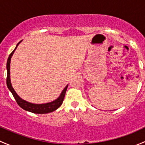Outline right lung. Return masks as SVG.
<instances>
[{"label":"right lung","instance_id":"right-lung-1","mask_svg":"<svg viewBox=\"0 0 145 145\" xmlns=\"http://www.w3.org/2000/svg\"><path fill=\"white\" fill-rule=\"evenodd\" d=\"M20 42H19V43H17L15 49H14V50L10 53V55H9V57H8V62H7V71H8V74H7L6 83H7V86H8V89H9L10 92L12 93L14 98L15 99L17 105H18L20 107L22 108L23 109H24V110L32 112V113H34V114H47V113H50V112H53V111L56 110L57 109H58V108L61 106V105H62V102H63L64 96H65V94H66V91H67V87H68V85L64 88V89L62 90V93H61L60 96H59L57 100H55V101H53V102H49V103H47V104H43V105H35V104L29 103V102H27V101H24V100L21 99L18 95H17L16 92L14 91V90L13 89L12 86L11 85V82H10V60H11V57L12 56L13 53H14V50H15L16 48H17V46H18V45L20 44Z\"/></svg>","mask_w":145,"mask_h":145}]
</instances>
